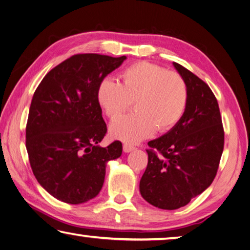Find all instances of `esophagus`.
<instances>
[{
    "label": "esophagus",
    "instance_id": "obj_1",
    "mask_svg": "<svg viewBox=\"0 0 250 250\" xmlns=\"http://www.w3.org/2000/svg\"><path fill=\"white\" fill-rule=\"evenodd\" d=\"M135 149H136V147L134 146H130L128 144H124V146H123V150H124L125 153H128V152L134 151Z\"/></svg>",
    "mask_w": 250,
    "mask_h": 250
}]
</instances>
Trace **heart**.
<instances>
[{
    "mask_svg": "<svg viewBox=\"0 0 250 250\" xmlns=\"http://www.w3.org/2000/svg\"><path fill=\"white\" fill-rule=\"evenodd\" d=\"M120 83L104 80L97 89V100L109 119L119 118L130 109L135 112L115 120L112 137L125 142H138L153 130L171 129L182 118L188 103V86L176 71L147 61H139L120 74Z\"/></svg>",
    "mask_w": 250,
    "mask_h": 250,
    "instance_id": "b5f03b06",
    "label": "heart"
}]
</instances>
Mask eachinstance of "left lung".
<instances>
[{
	"label": "left lung",
	"instance_id": "8db88e82",
	"mask_svg": "<svg viewBox=\"0 0 250 250\" xmlns=\"http://www.w3.org/2000/svg\"><path fill=\"white\" fill-rule=\"evenodd\" d=\"M188 86L180 121L160 138L147 142V166L139 189L161 209H178L205 191L215 179L225 146L220 110L204 81L174 62Z\"/></svg>",
	"mask_w": 250,
	"mask_h": 250
}]
</instances>
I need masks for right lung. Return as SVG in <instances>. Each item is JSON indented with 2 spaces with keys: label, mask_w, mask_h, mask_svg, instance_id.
Segmentation results:
<instances>
[{
  "label": "right lung",
  "mask_w": 250,
  "mask_h": 250,
  "mask_svg": "<svg viewBox=\"0 0 250 250\" xmlns=\"http://www.w3.org/2000/svg\"><path fill=\"white\" fill-rule=\"evenodd\" d=\"M125 59L74 55L50 70L34 91L25 147L38 182L59 201L82 204L98 195L106 163L122 154L121 141L98 146L106 125L97 89Z\"/></svg>",
  "instance_id": "add662e5"
}]
</instances>
